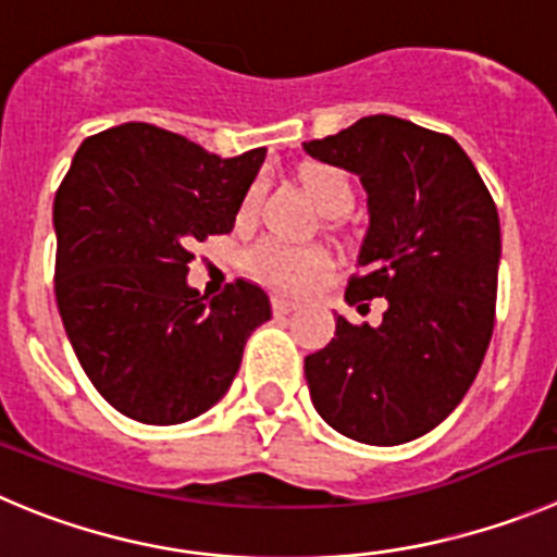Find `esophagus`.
Here are the masks:
<instances>
[{"label":"esophagus","mask_w":557,"mask_h":557,"mask_svg":"<svg viewBox=\"0 0 557 557\" xmlns=\"http://www.w3.org/2000/svg\"><path fill=\"white\" fill-rule=\"evenodd\" d=\"M272 310L274 315H288L296 310V302L294 299H288V296H272Z\"/></svg>","instance_id":"34e87169"}]
</instances>
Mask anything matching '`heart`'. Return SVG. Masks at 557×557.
Here are the masks:
<instances>
[{
    "label": "heart",
    "instance_id": "1",
    "mask_svg": "<svg viewBox=\"0 0 557 557\" xmlns=\"http://www.w3.org/2000/svg\"><path fill=\"white\" fill-rule=\"evenodd\" d=\"M305 189L315 200V206L324 214H346L355 202V189L349 178L335 168L326 164H310L302 173ZM261 206V184H252L244 191L238 202V222H249L258 214ZM330 255L319 247H302V244H288L283 238H261L244 252V272L258 283L277 290H305L315 280L330 272Z\"/></svg>",
    "mask_w": 557,
    "mask_h": 557
}]
</instances>
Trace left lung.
I'll return each mask as SVG.
<instances>
[{"label": "left lung", "mask_w": 557, "mask_h": 557, "mask_svg": "<svg viewBox=\"0 0 557 557\" xmlns=\"http://www.w3.org/2000/svg\"><path fill=\"white\" fill-rule=\"evenodd\" d=\"M305 150L360 175L368 233L346 302H387L379 326L337 315L335 337L305 357L310 398L349 440L409 443L459 407L490 349L497 206L454 137L393 114L362 117Z\"/></svg>", "instance_id": "1"}]
</instances>
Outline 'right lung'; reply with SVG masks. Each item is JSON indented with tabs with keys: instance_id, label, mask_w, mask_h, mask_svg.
Returning <instances> with one entry per match:
<instances>
[{
	"instance_id": "right-lung-1",
	"label": "right lung",
	"mask_w": 557,
	"mask_h": 557,
	"mask_svg": "<svg viewBox=\"0 0 557 557\" xmlns=\"http://www.w3.org/2000/svg\"><path fill=\"white\" fill-rule=\"evenodd\" d=\"M267 148L233 159L181 134L123 123L87 137L54 197V294L92 387L126 418L175 425L231 387L267 290L189 288L191 244L231 233Z\"/></svg>"
}]
</instances>
